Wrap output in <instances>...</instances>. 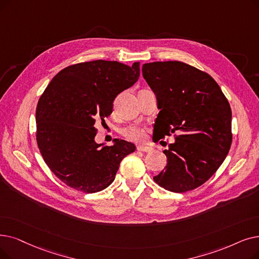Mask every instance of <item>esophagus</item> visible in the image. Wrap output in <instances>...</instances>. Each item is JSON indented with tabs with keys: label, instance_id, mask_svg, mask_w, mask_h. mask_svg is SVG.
I'll use <instances>...</instances> for the list:
<instances>
[{
	"label": "esophagus",
	"instance_id": "obj_1",
	"mask_svg": "<svg viewBox=\"0 0 259 259\" xmlns=\"http://www.w3.org/2000/svg\"><path fill=\"white\" fill-rule=\"evenodd\" d=\"M137 149L139 151H144V152H149L152 150V148L150 147V146H145V145H139Z\"/></svg>",
	"mask_w": 259,
	"mask_h": 259
}]
</instances>
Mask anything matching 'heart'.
Here are the masks:
<instances>
[{"label": "heart", "instance_id": "b5f03b06", "mask_svg": "<svg viewBox=\"0 0 259 259\" xmlns=\"http://www.w3.org/2000/svg\"><path fill=\"white\" fill-rule=\"evenodd\" d=\"M123 137H126L128 140L133 141V142H140L144 140L145 138V131L142 127L140 126H129L122 130Z\"/></svg>", "mask_w": 259, "mask_h": 259}]
</instances>
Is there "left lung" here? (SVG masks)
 Wrapping results in <instances>:
<instances>
[{
	"mask_svg": "<svg viewBox=\"0 0 259 259\" xmlns=\"http://www.w3.org/2000/svg\"><path fill=\"white\" fill-rule=\"evenodd\" d=\"M142 72L160 109L153 136L177 133L163 151L167 164L153 180L174 193L195 189L217 171L231 148L228 99L211 76L181 61L145 63Z\"/></svg>",
	"mask_w": 259,
	"mask_h": 259,
	"instance_id": "obj_1",
	"label": "left lung"
}]
</instances>
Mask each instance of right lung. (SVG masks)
I'll use <instances>...</instances> for the list:
<instances>
[{"label":"right lung","mask_w":259,"mask_h":259,"mask_svg":"<svg viewBox=\"0 0 259 259\" xmlns=\"http://www.w3.org/2000/svg\"><path fill=\"white\" fill-rule=\"evenodd\" d=\"M140 62L95 60L65 67L41 95L37 143L44 162L63 183L92 194L114 181L121 160L136 150L130 142L97 144L96 121L112 113L115 97L136 83Z\"/></svg>","instance_id":"obj_1"}]
</instances>
